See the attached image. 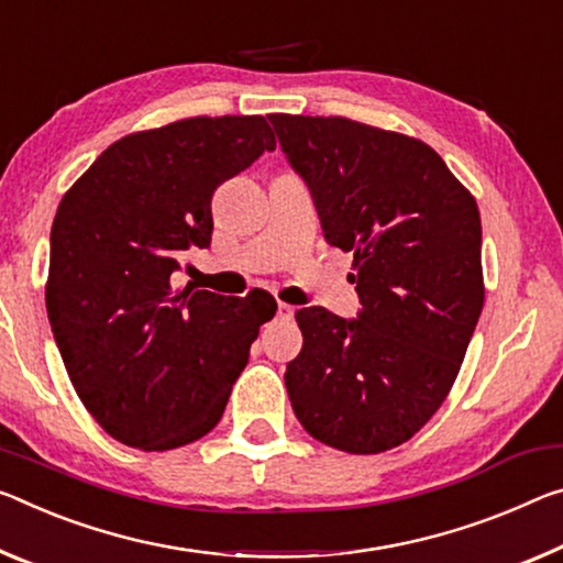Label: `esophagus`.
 Returning <instances> with one entry per match:
<instances>
[{"label":"esophagus","instance_id":"34e87169","mask_svg":"<svg viewBox=\"0 0 563 563\" xmlns=\"http://www.w3.org/2000/svg\"><path fill=\"white\" fill-rule=\"evenodd\" d=\"M292 316H296V308L288 306V302H278V318L280 320H290Z\"/></svg>","mask_w":563,"mask_h":563}]
</instances>
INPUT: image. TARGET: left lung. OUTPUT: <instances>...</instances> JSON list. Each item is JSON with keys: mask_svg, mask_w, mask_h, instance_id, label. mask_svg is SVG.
Here are the masks:
<instances>
[{"mask_svg": "<svg viewBox=\"0 0 563 563\" xmlns=\"http://www.w3.org/2000/svg\"><path fill=\"white\" fill-rule=\"evenodd\" d=\"M330 245L353 253L358 320L298 310L285 388L300 426L383 453L431 421L484 308L476 198L426 142L347 118L271 114Z\"/></svg>", "mask_w": 563, "mask_h": 563, "instance_id": "1", "label": "left lung"}]
</instances>
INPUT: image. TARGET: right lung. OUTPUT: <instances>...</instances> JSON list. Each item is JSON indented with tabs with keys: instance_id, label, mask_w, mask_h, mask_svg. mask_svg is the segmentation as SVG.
I'll use <instances>...</instances> for the list:
<instances>
[{
	"instance_id": "1",
	"label": "right lung",
	"mask_w": 563,
	"mask_h": 563,
	"mask_svg": "<svg viewBox=\"0 0 563 563\" xmlns=\"http://www.w3.org/2000/svg\"><path fill=\"white\" fill-rule=\"evenodd\" d=\"M265 150L263 114L187 118L112 142L62 198L47 316L79 400L112 439L173 451L222 418L275 300L175 288L212 195Z\"/></svg>"
}]
</instances>
